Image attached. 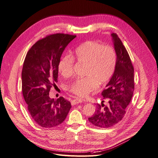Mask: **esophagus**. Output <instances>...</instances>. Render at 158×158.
<instances>
[{
	"mask_svg": "<svg viewBox=\"0 0 158 158\" xmlns=\"http://www.w3.org/2000/svg\"><path fill=\"white\" fill-rule=\"evenodd\" d=\"M71 105H75L76 104H78V103H82V101L78 99H73L71 100Z\"/></svg>",
	"mask_w": 158,
	"mask_h": 158,
	"instance_id": "34e87169",
	"label": "esophagus"
}]
</instances>
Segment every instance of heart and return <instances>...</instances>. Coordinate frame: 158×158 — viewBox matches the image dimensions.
<instances>
[{
  "instance_id": "heart-1",
  "label": "heart",
  "mask_w": 158,
  "mask_h": 158,
  "mask_svg": "<svg viewBox=\"0 0 158 158\" xmlns=\"http://www.w3.org/2000/svg\"><path fill=\"white\" fill-rule=\"evenodd\" d=\"M74 60L85 65V77L75 80L68 85V90L79 98H85L112 78L116 65V54L110 46H103L94 41H88L76 49L72 57H62L57 65L58 72L64 78L73 73Z\"/></svg>"
}]
</instances>
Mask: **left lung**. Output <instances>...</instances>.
<instances>
[{"mask_svg":"<svg viewBox=\"0 0 158 158\" xmlns=\"http://www.w3.org/2000/svg\"><path fill=\"white\" fill-rule=\"evenodd\" d=\"M117 55L115 71L102 92L103 101L88 119L98 127H110L123 119L135 90L134 68L127 51L117 34H112ZM107 102L105 106L103 103Z\"/></svg>","mask_w":158,"mask_h":158,"instance_id":"1","label":"left lung"}]
</instances>
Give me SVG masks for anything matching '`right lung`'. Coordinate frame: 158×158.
<instances>
[{
    "label": "right lung",
    "mask_w": 158,
    "mask_h": 158,
    "mask_svg": "<svg viewBox=\"0 0 158 158\" xmlns=\"http://www.w3.org/2000/svg\"><path fill=\"white\" fill-rule=\"evenodd\" d=\"M77 35L57 33L38 40L28 51L22 72V88L28 111L34 122L45 128L55 127L66 119L71 103L49 92L57 82V65L66 46Z\"/></svg>",
    "instance_id": "right-lung-1"
}]
</instances>
